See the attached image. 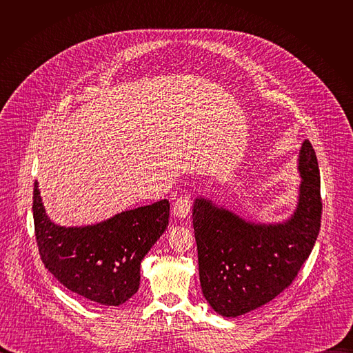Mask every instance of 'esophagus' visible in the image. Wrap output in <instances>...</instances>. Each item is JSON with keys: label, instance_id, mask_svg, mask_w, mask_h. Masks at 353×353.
Wrapping results in <instances>:
<instances>
[{"label": "esophagus", "instance_id": "34e87169", "mask_svg": "<svg viewBox=\"0 0 353 353\" xmlns=\"http://www.w3.org/2000/svg\"><path fill=\"white\" fill-rule=\"evenodd\" d=\"M191 212V198L188 195L180 196L173 205V215L179 219H184Z\"/></svg>", "mask_w": 353, "mask_h": 353}]
</instances>
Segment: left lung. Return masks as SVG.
Returning <instances> with one entry per match:
<instances>
[{"mask_svg": "<svg viewBox=\"0 0 353 353\" xmlns=\"http://www.w3.org/2000/svg\"><path fill=\"white\" fill-rule=\"evenodd\" d=\"M297 203L281 222H256L198 195L192 226L203 294L222 317L253 312L283 292L307 260L320 232V170L312 143L299 149Z\"/></svg>", "mask_w": 353, "mask_h": 353, "instance_id": "obj_1", "label": "left lung"}]
</instances>
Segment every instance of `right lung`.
<instances>
[{
    "instance_id": "right-lung-1",
    "label": "right lung",
    "mask_w": 353,
    "mask_h": 353,
    "mask_svg": "<svg viewBox=\"0 0 353 353\" xmlns=\"http://www.w3.org/2000/svg\"><path fill=\"white\" fill-rule=\"evenodd\" d=\"M32 210L44 267L71 292L120 306L139 288L141 263L166 230L170 204L162 199L97 223L61 226L48 218L34 181Z\"/></svg>"
}]
</instances>
